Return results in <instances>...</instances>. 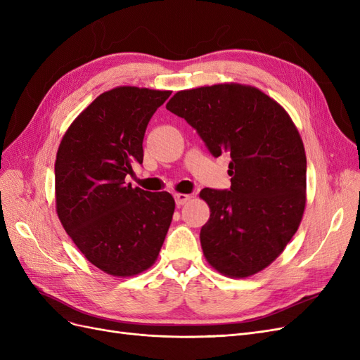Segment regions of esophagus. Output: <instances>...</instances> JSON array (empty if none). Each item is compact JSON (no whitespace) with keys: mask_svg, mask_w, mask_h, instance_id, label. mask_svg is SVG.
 I'll return each mask as SVG.
<instances>
[{"mask_svg":"<svg viewBox=\"0 0 360 360\" xmlns=\"http://www.w3.org/2000/svg\"><path fill=\"white\" fill-rule=\"evenodd\" d=\"M174 198H176V204L177 205H183V204H186L189 201L191 195H188V193H176V195H174Z\"/></svg>","mask_w":360,"mask_h":360,"instance_id":"esophagus-1","label":"esophagus"}]
</instances>
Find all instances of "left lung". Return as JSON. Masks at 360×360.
<instances>
[{
	"label": "left lung",
	"mask_w": 360,
	"mask_h": 360,
	"mask_svg": "<svg viewBox=\"0 0 360 360\" xmlns=\"http://www.w3.org/2000/svg\"><path fill=\"white\" fill-rule=\"evenodd\" d=\"M167 110L186 120L214 158H231V188L200 193L210 207L200 233L207 261L230 278L263 270L296 234L307 202V156L290 115L240 84L179 91Z\"/></svg>",
	"instance_id": "1"
}]
</instances>
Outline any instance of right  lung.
I'll return each instance as SVG.
<instances>
[{"mask_svg": "<svg viewBox=\"0 0 360 360\" xmlns=\"http://www.w3.org/2000/svg\"><path fill=\"white\" fill-rule=\"evenodd\" d=\"M171 91L118 86L96 97L63 136L56 160L57 213L91 264L134 276L155 263L176 209L168 192L132 188L150 118Z\"/></svg>", "mask_w": 360, "mask_h": 360, "instance_id": "1", "label": "right lung"}]
</instances>
